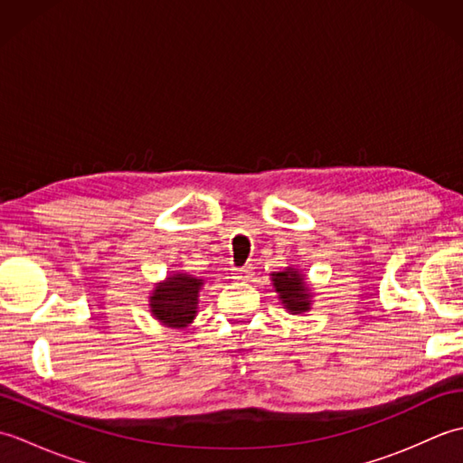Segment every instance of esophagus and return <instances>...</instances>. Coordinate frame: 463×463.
<instances>
[{"mask_svg": "<svg viewBox=\"0 0 463 463\" xmlns=\"http://www.w3.org/2000/svg\"><path fill=\"white\" fill-rule=\"evenodd\" d=\"M252 274H254L252 267H241V269H234V279H237V280H242V282L250 280V279H252Z\"/></svg>", "mask_w": 463, "mask_h": 463, "instance_id": "34e87169", "label": "esophagus"}]
</instances>
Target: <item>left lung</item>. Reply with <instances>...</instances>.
<instances>
[{
    "label": "left lung",
    "instance_id": "left-lung-1",
    "mask_svg": "<svg viewBox=\"0 0 463 463\" xmlns=\"http://www.w3.org/2000/svg\"><path fill=\"white\" fill-rule=\"evenodd\" d=\"M272 287L279 292L284 308L290 314H300L310 310V290L298 269L288 267L282 272H272Z\"/></svg>",
    "mask_w": 463,
    "mask_h": 463
}]
</instances>
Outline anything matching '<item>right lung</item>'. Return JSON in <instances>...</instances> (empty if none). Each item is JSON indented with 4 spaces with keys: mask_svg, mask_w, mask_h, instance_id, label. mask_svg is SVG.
<instances>
[{
    "mask_svg": "<svg viewBox=\"0 0 463 463\" xmlns=\"http://www.w3.org/2000/svg\"><path fill=\"white\" fill-rule=\"evenodd\" d=\"M203 279L176 272L159 282L149 297L153 317L169 328H186L196 317Z\"/></svg>",
    "mask_w": 463,
    "mask_h": 463,
    "instance_id": "1",
    "label": "right lung"
}]
</instances>
